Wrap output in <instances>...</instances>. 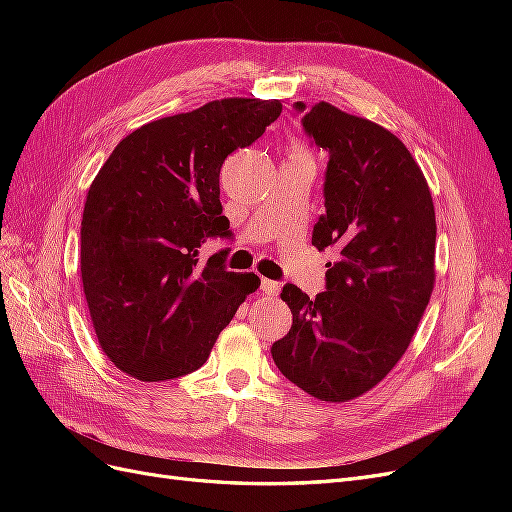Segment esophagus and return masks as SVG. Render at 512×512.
Returning <instances> with one entry per match:
<instances>
[{
    "label": "esophagus",
    "instance_id": "34e87169",
    "mask_svg": "<svg viewBox=\"0 0 512 512\" xmlns=\"http://www.w3.org/2000/svg\"><path fill=\"white\" fill-rule=\"evenodd\" d=\"M260 290H262V294H265V297H277L282 288H280V284L273 282V280H262Z\"/></svg>",
    "mask_w": 512,
    "mask_h": 512
}]
</instances>
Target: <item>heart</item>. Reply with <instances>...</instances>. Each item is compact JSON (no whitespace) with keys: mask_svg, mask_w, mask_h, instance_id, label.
I'll list each match as a JSON object with an SVG mask.
<instances>
[{"mask_svg":"<svg viewBox=\"0 0 512 512\" xmlns=\"http://www.w3.org/2000/svg\"><path fill=\"white\" fill-rule=\"evenodd\" d=\"M292 153H299V156H307V153H305V151H301V149H297V151H292Z\"/></svg>","mask_w":512,"mask_h":512,"instance_id":"b5f03b06","label":"heart"}]
</instances>
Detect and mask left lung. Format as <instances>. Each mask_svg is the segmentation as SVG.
Here are the masks:
<instances>
[{"mask_svg":"<svg viewBox=\"0 0 512 512\" xmlns=\"http://www.w3.org/2000/svg\"><path fill=\"white\" fill-rule=\"evenodd\" d=\"M303 128L329 151L327 211L312 245L335 262L316 299L284 286L292 327L271 356L299 389L342 404L382 382L412 342L436 284V211L421 166L393 132L329 102L314 104Z\"/></svg>","mask_w":512,"mask_h":512,"instance_id":"left-lung-1","label":"left lung"}]
</instances>
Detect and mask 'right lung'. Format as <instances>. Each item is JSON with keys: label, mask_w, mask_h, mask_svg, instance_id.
Returning <instances> with one entry per match:
<instances>
[{"label": "right lung", "mask_w": 512, "mask_h": 512, "mask_svg": "<svg viewBox=\"0 0 512 512\" xmlns=\"http://www.w3.org/2000/svg\"><path fill=\"white\" fill-rule=\"evenodd\" d=\"M280 100L224 98L145 123L113 149L89 185L81 280L104 354L141 382L203 367L215 339L260 286L200 262L207 237H230L220 168L280 117Z\"/></svg>", "instance_id": "add662e5"}]
</instances>
